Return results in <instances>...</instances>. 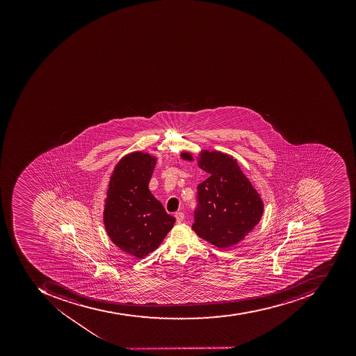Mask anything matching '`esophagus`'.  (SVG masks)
<instances>
[{
  "label": "esophagus",
  "mask_w": 356,
  "mask_h": 356,
  "mask_svg": "<svg viewBox=\"0 0 356 356\" xmlns=\"http://www.w3.org/2000/svg\"><path fill=\"white\" fill-rule=\"evenodd\" d=\"M175 218H177V223H181V222L184 220V213H183V212H177V213H175Z\"/></svg>",
  "instance_id": "obj_1"
}]
</instances>
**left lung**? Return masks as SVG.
Returning a JSON list of instances; mask_svg holds the SVG:
<instances>
[{
	"mask_svg": "<svg viewBox=\"0 0 356 356\" xmlns=\"http://www.w3.org/2000/svg\"><path fill=\"white\" fill-rule=\"evenodd\" d=\"M181 158L191 160L192 156L183 154ZM198 163L210 177L197 186L192 229L217 248H231L256 227L264 204L233 156L204 152Z\"/></svg>",
	"mask_w": 356,
	"mask_h": 356,
	"instance_id": "obj_1",
	"label": "left lung"
}]
</instances>
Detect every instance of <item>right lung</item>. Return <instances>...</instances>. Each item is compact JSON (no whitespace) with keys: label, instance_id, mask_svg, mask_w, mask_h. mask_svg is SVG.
<instances>
[{"label":"right lung","instance_id":"1","mask_svg":"<svg viewBox=\"0 0 356 356\" xmlns=\"http://www.w3.org/2000/svg\"><path fill=\"white\" fill-rule=\"evenodd\" d=\"M154 165V156L143 152L122 158L114 168L104 206V225L112 242L139 259L159 248L175 223L149 191Z\"/></svg>","mask_w":356,"mask_h":356}]
</instances>
